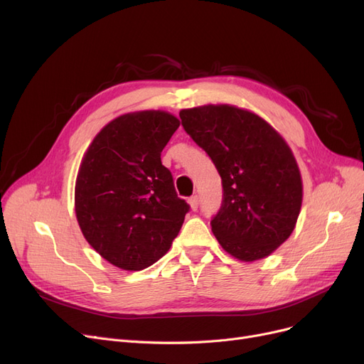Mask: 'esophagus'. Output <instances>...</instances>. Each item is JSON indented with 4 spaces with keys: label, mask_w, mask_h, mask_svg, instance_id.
<instances>
[{
    "label": "esophagus",
    "mask_w": 364,
    "mask_h": 364,
    "mask_svg": "<svg viewBox=\"0 0 364 364\" xmlns=\"http://www.w3.org/2000/svg\"><path fill=\"white\" fill-rule=\"evenodd\" d=\"M188 205H191V210L192 211H196L198 210V207H199V198L195 195V196H191L188 198Z\"/></svg>",
    "instance_id": "obj_1"
}]
</instances>
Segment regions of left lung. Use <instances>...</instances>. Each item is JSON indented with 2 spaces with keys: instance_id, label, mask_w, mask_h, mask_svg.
<instances>
[{
  "instance_id": "8db88e82",
  "label": "left lung",
  "mask_w": 364,
  "mask_h": 364,
  "mask_svg": "<svg viewBox=\"0 0 364 364\" xmlns=\"http://www.w3.org/2000/svg\"><path fill=\"white\" fill-rule=\"evenodd\" d=\"M180 117L221 177L223 203L211 220L218 244L241 262L272 255L294 230L304 198L286 139L256 113L229 104L184 108Z\"/></svg>"
}]
</instances>
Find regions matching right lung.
<instances>
[{"instance_id": "add662e5", "label": "right lung", "mask_w": 364, "mask_h": 364, "mask_svg": "<svg viewBox=\"0 0 364 364\" xmlns=\"http://www.w3.org/2000/svg\"><path fill=\"white\" fill-rule=\"evenodd\" d=\"M180 120L161 109L107 123L78 168V226L98 255L123 271H141L165 256L188 205L180 199L161 153Z\"/></svg>"}]
</instances>
